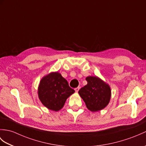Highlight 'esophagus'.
Here are the masks:
<instances>
[{
    "label": "esophagus",
    "instance_id": "esophagus-1",
    "mask_svg": "<svg viewBox=\"0 0 146 146\" xmlns=\"http://www.w3.org/2000/svg\"><path fill=\"white\" fill-rule=\"evenodd\" d=\"M79 90H80V87H77V88H74V90H75V91H76V93L78 92Z\"/></svg>",
    "mask_w": 146,
    "mask_h": 146
}]
</instances>
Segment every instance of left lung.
<instances>
[{
	"instance_id": "left-lung-1",
	"label": "left lung",
	"mask_w": 146,
	"mask_h": 146,
	"mask_svg": "<svg viewBox=\"0 0 146 146\" xmlns=\"http://www.w3.org/2000/svg\"><path fill=\"white\" fill-rule=\"evenodd\" d=\"M86 80L88 83L79 90L80 96L90 111L96 112L103 110L110 101V85L98 76H88Z\"/></svg>"
}]
</instances>
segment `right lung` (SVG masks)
I'll list each match as a JSON object with an SVG mask.
<instances>
[{
	"mask_svg": "<svg viewBox=\"0 0 146 146\" xmlns=\"http://www.w3.org/2000/svg\"><path fill=\"white\" fill-rule=\"evenodd\" d=\"M74 93L66 80L57 72L44 76L38 88L40 101L46 108L54 111L62 109L67 98Z\"/></svg>",
	"mask_w": 146,
	"mask_h": 146,
	"instance_id": "add662e5",
	"label": "right lung"
}]
</instances>
